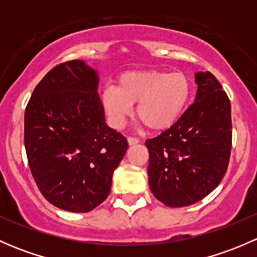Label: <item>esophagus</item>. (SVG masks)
<instances>
[{
    "mask_svg": "<svg viewBox=\"0 0 257 257\" xmlns=\"http://www.w3.org/2000/svg\"><path fill=\"white\" fill-rule=\"evenodd\" d=\"M128 143L129 145H136L139 143V139L136 138V137H128Z\"/></svg>",
    "mask_w": 257,
    "mask_h": 257,
    "instance_id": "esophagus-1",
    "label": "esophagus"
}]
</instances>
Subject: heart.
Masks as SVG:
<instances>
[{
  "instance_id": "b5f03b06",
  "label": "heart",
  "mask_w": 257,
  "mask_h": 257,
  "mask_svg": "<svg viewBox=\"0 0 257 257\" xmlns=\"http://www.w3.org/2000/svg\"><path fill=\"white\" fill-rule=\"evenodd\" d=\"M191 95L190 79L181 72L133 71L116 78L115 87H107L100 103L113 128L120 129L137 105V118L152 132L172 128L183 115Z\"/></svg>"
}]
</instances>
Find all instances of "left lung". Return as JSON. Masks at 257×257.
<instances>
[{"label": "left lung", "instance_id": "left-lung-1", "mask_svg": "<svg viewBox=\"0 0 257 257\" xmlns=\"http://www.w3.org/2000/svg\"><path fill=\"white\" fill-rule=\"evenodd\" d=\"M195 102L172 128L147 139L148 177L155 198L170 208L198 203L220 184L231 152V105L210 72L195 74Z\"/></svg>", "mask_w": 257, "mask_h": 257}]
</instances>
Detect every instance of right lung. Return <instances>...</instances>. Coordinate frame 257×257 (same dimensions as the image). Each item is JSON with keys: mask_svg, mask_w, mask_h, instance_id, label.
<instances>
[{"mask_svg": "<svg viewBox=\"0 0 257 257\" xmlns=\"http://www.w3.org/2000/svg\"><path fill=\"white\" fill-rule=\"evenodd\" d=\"M98 74L83 61L58 64L36 85L25 112V147L42 195L88 212L108 198L128 142L105 123Z\"/></svg>", "mask_w": 257, "mask_h": 257, "instance_id": "right-lung-1", "label": "right lung"}]
</instances>
